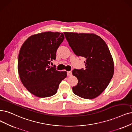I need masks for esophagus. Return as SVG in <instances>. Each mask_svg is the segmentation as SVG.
I'll return each instance as SVG.
<instances>
[{"mask_svg":"<svg viewBox=\"0 0 132 132\" xmlns=\"http://www.w3.org/2000/svg\"><path fill=\"white\" fill-rule=\"evenodd\" d=\"M67 74L68 76H70L72 75V72L71 71H68L67 73Z\"/></svg>","mask_w":132,"mask_h":132,"instance_id":"obj_1","label":"esophagus"}]
</instances>
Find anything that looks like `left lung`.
<instances>
[{"label": "left lung", "instance_id": "left-lung-1", "mask_svg": "<svg viewBox=\"0 0 132 132\" xmlns=\"http://www.w3.org/2000/svg\"><path fill=\"white\" fill-rule=\"evenodd\" d=\"M65 36L77 56L84 57V69H75L72 74L78 82L72 87L75 94L93 99L101 94L113 78V57L104 41L94 34L65 32Z\"/></svg>", "mask_w": 132, "mask_h": 132}]
</instances>
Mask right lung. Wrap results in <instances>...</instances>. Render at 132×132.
I'll return each instance as SVG.
<instances>
[{
    "label": "right lung",
    "instance_id": "add662e5",
    "mask_svg": "<svg viewBox=\"0 0 132 132\" xmlns=\"http://www.w3.org/2000/svg\"><path fill=\"white\" fill-rule=\"evenodd\" d=\"M63 33L43 32L33 35L23 43L18 58V71L23 85L41 98L55 95L60 82L67 76L50 66L64 39Z\"/></svg>",
    "mask_w": 132,
    "mask_h": 132
}]
</instances>
